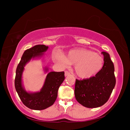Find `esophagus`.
<instances>
[{"label":"esophagus","mask_w":130,"mask_h":130,"mask_svg":"<svg viewBox=\"0 0 130 130\" xmlns=\"http://www.w3.org/2000/svg\"><path fill=\"white\" fill-rule=\"evenodd\" d=\"M70 73H69V72H68V71L65 72V76H68L70 75Z\"/></svg>","instance_id":"esophagus-1"}]
</instances>
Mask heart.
Segmentation results:
<instances>
[{
	"mask_svg": "<svg viewBox=\"0 0 130 130\" xmlns=\"http://www.w3.org/2000/svg\"><path fill=\"white\" fill-rule=\"evenodd\" d=\"M54 61L61 65H74L77 76L82 78H88L100 72L104 64V60L99 54L86 49L70 50L64 57L56 55Z\"/></svg>",
	"mask_w": 130,
	"mask_h": 130,
	"instance_id": "1",
	"label": "heart"
}]
</instances>
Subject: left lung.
Listing matches in <instances>:
<instances>
[{
	"instance_id": "1",
	"label": "left lung",
	"mask_w": 130,
	"mask_h": 130,
	"mask_svg": "<svg viewBox=\"0 0 130 130\" xmlns=\"http://www.w3.org/2000/svg\"><path fill=\"white\" fill-rule=\"evenodd\" d=\"M102 53L104 56V65L100 72L89 78L76 80V99L80 104L89 108L104 105L115 86L113 63L108 53L105 52Z\"/></svg>"
}]
</instances>
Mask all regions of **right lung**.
Returning a JSON list of instances; mask_svg holds the SVG:
<instances>
[{
	"mask_svg": "<svg viewBox=\"0 0 130 130\" xmlns=\"http://www.w3.org/2000/svg\"><path fill=\"white\" fill-rule=\"evenodd\" d=\"M48 47L44 45H38L25 50L16 70L15 89L23 104L31 109H45L53 104L57 99L59 87L65 79L64 72H50L47 74L40 91L27 92L24 88L22 74L26 63L31 59L42 57ZM44 70L47 72L48 68L45 67Z\"/></svg>",
	"mask_w": 130,
	"mask_h": 130,
	"instance_id": "1",
	"label": "right lung"
}]
</instances>
